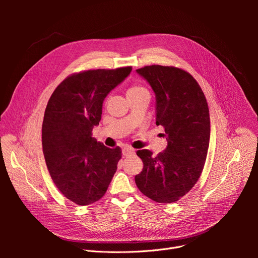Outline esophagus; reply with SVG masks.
I'll use <instances>...</instances> for the list:
<instances>
[{"label": "esophagus", "mask_w": 258, "mask_h": 258, "mask_svg": "<svg viewBox=\"0 0 258 258\" xmlns=\"http://www.w3.org/2000/svg\"><path fill=\"white\" fill-rule=\"evenodd\" d=\"M136 153L135 149L131 148V147H124V148L122 149V155L123 156H132Z\"/></svg>", "instance_id": "1"}]
</instances>
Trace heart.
Instances as JSON below:
<instances>
[{"mask_svg":"<svg viewBox=\"0 0 258 258\" xmlns=\"http://www.w3.org/2000/svg\"><path fill=\"white\" fill-rule=\"evenodd\" d=\"M146 89L141 87V86H132L128 90H127V93L126 95L130 96V95H136V94H140V93H146Z\"/></svg>","mask_w":258,"mask_h":258,"instance_id":"1","label":"heart"}]
</instances>
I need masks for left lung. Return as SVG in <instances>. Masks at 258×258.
I'll use <instances>...</instances> for the list:
<instances>
[{
    "instance_id": "obj_1",
    "label": "left lung",
    "mask_w": 258,
    "mask_h": 258,
    "mask_svg": "<svg viewBox=\"0 0 258 258\" xmlns=\"http://www.w3.org/2000/svg\"><path fill=\"white\" fill-rule=\"evenodd\" d=\"M156 98V124L164 127L167 147L157 156L139 150L144 163L135 176L139 190L158 203H172L197 182L206 160L210 119L206 98L187 71L151 65L136 70Z\"/></svg>"
}]
</instances>
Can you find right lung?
I'll return each instance as SVG.
<instances>
[{"label":"right lung","instance_id":"obj_1","mask_svg":"<svg viewBox=\"0 0 258 258\" xmlns=\"http://www.w3.org/2000/svg\"><path fill=\"white\" fill-rule=\"evenodd\" d=\"M132 67L96 69L65 79L52 94L42 127L43 152L58 190L70 201L89 205L106 193L121 157L92 137L107 95L130 76Z\"/></svg>","mask_w":258,"mask_h":258}]
</instances>
